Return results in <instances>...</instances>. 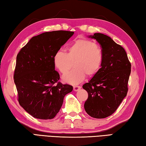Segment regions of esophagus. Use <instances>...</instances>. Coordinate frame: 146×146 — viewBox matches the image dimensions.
<instances>
[{"instance_id": "obj_1", "label": "esophagus", "mask_w": 146, "mask_h": 146, "mask_svg": "<svg viewBox=\"0 0 146 146\" xmlns=\"http://www.w3.org/2000/svg\"><path fill=\"white\" fill-rule=\"evenodd\" d=\"M73 88H74V90L75 91V92H78V90L81 89V86H74Z\"/></svg>"}]
</instances>
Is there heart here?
I'll return each instance as SVG.
<instances>
[{"instance_id":"1","label":"heart","mask_w":146,"mask_h":146,"mask_svg":"<svg viewBox=\"0 0 146 146\" xmlns=\"http://www.w3.org/2000/svg\"><path fill=\"white\" fill-rule=\"evenodd\" d=\"M104 60L102 49L94 41L87 39H77L68 46L67 53L58 51L54 53L53 62L56 69L65 74L74 64L75 69L63 76L66 83L77 84L86 76L92 77L100 69Z\"/></svg>"}]
</instances>
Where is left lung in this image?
I'll list each match as a JSON object with an SVG mask.
<instances>
[{
    "instance_id": "1",
    "label": "left lung",
    "mask_w": 146,
    "mask_h": 146,
    "mask_svg": "<svg viewBox=\"0 0 146 146\" xmlns=\"http://www.w3.org/2000/svg\"><path fill=\"white\" fill-rule=\"evenodd\" d=\"M88 37L100 44L104 60L97 74L82 86L88 93L84 107L91 117L102 119L113 114L127 95L131 64L125 49L110 37L95 33Z\"/></svg>"
}]
</instances>
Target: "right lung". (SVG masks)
<instances>
[{"label":"right lung","mask_w":146,"mask_h":146,"mask_svg":"<svg viewBox=\"0 0 146 146\" xmlns=\"http://www.w3.org/2000/svg\"><path fill=\"white\" fill-rule=\"evenodd\" d=\"M74 32L58 30L33 37L16 57L14 81L20 105L37 119H51L61 109L65 96L73 87L58 82L54 53L72 36Z\"/></svg>","instance_id":"1"}]
</instances>
